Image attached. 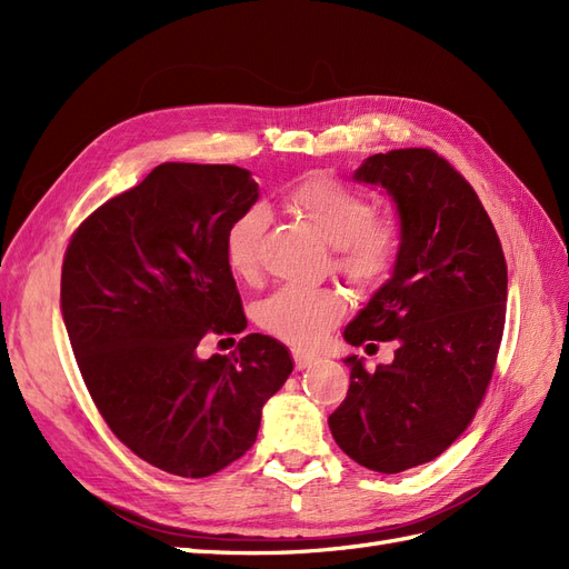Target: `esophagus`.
Segmentation results:
<instances>
[{
    "label": "esophagus",
    "mask_w": 569,
    "mask_h": 569,
    "mask_svg": "<svg viewBox=\"0 0 569 569\" xmlns=\"http://www.w3.org/2000/svg\"><path fill=\"white\" fill-rule=\"evenodd\" d=\"M291 356H295V366H297V370H303V368H311L316 360H318V356L316 353H308V351H301V349H295L291 351Z\"/></svg>",
    "instance_id": "1"
}]
</instances>
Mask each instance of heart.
<instances>
[{"label": "heart", "instance_id": "1", "mask_svg": "<svg viewBox=\"0 0 569 569\" xmlns=\"http://www.w3.org/2000/svg\"><path fill=\"white\" fill-rule=\"evenodd\" d=\"M287 203L335 247V268L360 289L380 287L399 261L401 228L389 216H375L368 197L330 176H311L289 189ZM268 226L263 206L239 213L226 237V256L234 274H258V244ZM347 313V299L332 287H282L256 306L266 332L295 347H311Z\"/></svg>", "mask_w": 569, "mask_h": 569}]
</instances>
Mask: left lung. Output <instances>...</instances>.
<instances>
[{"label": "left lung", "instance_id": "8db88e82", "mask_svg": "<svg viewBox=\"0 0 569 569\" xmlns=\"http://www.w3.org/2000/svg\"><path fill=\"white\" fill-rule=\"evenodd\" d=\"M353 180L391 197L401 253L343 339L396 351L370 372L343 358L351 385L327 422L349 458L393 475L441 456L475 418L501 347L508 268L475 189L432 149L375 153Z\"/></svg>", "mask_w": 569, "mask_h": 569}]
</instances>
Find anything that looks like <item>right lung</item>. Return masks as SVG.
<instances>
[{
    "label": "right lung",
    "mask_w": 569,
    "mask_h": 569,
    "mask_svg": "<svg viewBox=\"0 0 569 569\" xmlns=\"http://www.w3.org/2000/svg\"><path fill=\"white\" fill-rule=\"evenodd\" d=\"M256 201L247 168L161 163L66 249L61 316L82 380L111 432L170 475L209 477L244 456L295 370L268 335L199 356L209 332L247 327L226 237Z\"/></svg>",
    "instance_id": "add662e5"
}]
</instances>
